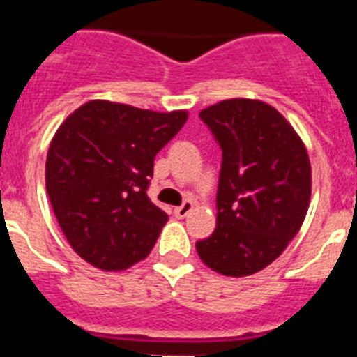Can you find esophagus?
I'll use <instances>...</instances> for the list:
<instances>
[{
  "label": "esophagus",
  "instance_id": "1",
  "mask_svg": "<svg viewBox=\"0 0 357 357\" xmlns=\"http://www.w3.org/2000/svg\"><path fill=\"white\" fill-rule=\"evenodd\" d=\"M192 207H195V204H192V202L185 200L183 204H181V206L174 209V215H176V217H178V218H185V217H187V215H189L190 211H192Z\"/></svg>",
  "mask_w": 357,
  "mask_h": 357
}]
</instances>
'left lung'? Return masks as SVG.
Returning a JSON list of instances; mask_svg holds the SVG:
<instances>
[{
  "mask_svg": "<svg viewBox=\"0 0 357 357\" xmlns=\"http://www.w3.org/2000/svg\"><path fill=\"white\" fill-rule=\"evenodd\" d=\"M200 119L222 162L217 228L196 243V252L224 276H248L271 265L298 234L310 206V157L291 123L257 100H224Z\"/></svg>",
  "mask_w": 357,
  "mask_h": 357,
  "instance_id": "8db88e82",
  "label": "left lung"
}]
</instances>
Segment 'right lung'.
I'll return each mask as SVG.
<instances>
[{
	"label": "right lung",
	"mask_w": 357,
	"mask_h": 357,
	"mask_svg": "<svg viewBox=\"0 0 357 357\" xmlns=\"http://www.w3.org/2000/svg\"><path fill=\"white\" fill-rule=\"evenodd\" d=\"M185 122V111L94 100L57 129L46 190L64 237L86 263L123 271L148 257L168 220L148 198L153 159Z\"/></svg>",
	"instance_id": "1"
}]
</instances>
